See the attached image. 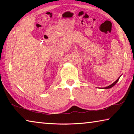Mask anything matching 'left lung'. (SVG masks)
Listing matches in <instances>:
<instances>
[{"mask_svg":"<svg viewBox=\"0 0 134 134\" xmlns=\"http://www.w3.org/2000/svg\"><path fill=\"white\" fill-rule=\"evenodd\" d=\"M119 78H120V77H119L118 79H117V80H116V81H115L114 83H113L112 84V85H109V86H108V87H103V89H110V88H111V87H112L113 86H115V85H116V83L118 82V80H119Z\"/></svg>","mask_w":134,"mask_h":134,"instance_id":"obj_1","label":"left lung"}]
</instances>
